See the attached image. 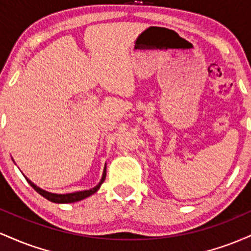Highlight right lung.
<instances>
[{
	"instance_id": "obj_1",
	"label": "right lung",
	"mask_w": 251,
	"mask_h": 251,
	"mask_svg": "<svg viewBox=\"0 0 251 251\" xmlns=\"http://www.w3.org/2000/svg\"><path fill=\"white\" fill-rule=\"evenodd\" d=\"M105 178H106V166H105V169H103L101 180H100V183L98 184L96 188H93L91 190H85V191L73 192V194H66V195H57V194H51V192H47V191H45V190L40 189L39 186H36L34 183H31V181L28 179L27 177H25V179H27L28 183L30 184V186H33V189L35 190L36 192H39L42 197H45L46 200L53 201V203H74V201H82V200H85V198L89 197L91 195L96 194L98 190H99L100 185L103 183V180H105Z\"/></svg>"
}]
</instances>
